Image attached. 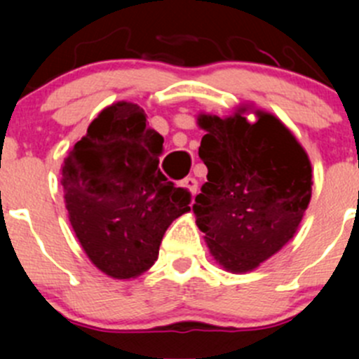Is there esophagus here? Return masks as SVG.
<instances>
[{
	"label": "esophagus",
	"instance_id": "1",
	"mask_svg": "<svg viewBox=\"0 0 359 359\" xmlns=\"http://www.w3.org/2000/svg\"><path fill=\"white\" fill-rule=\"evenodd\" d=\"M182 187H186V189L189 191L191 196H194V194L198 193V182L194 177H186V179L182 180Z\"/></svg>",
	"mask_w": 359,
	"mask_h": 359
}]
</instances>
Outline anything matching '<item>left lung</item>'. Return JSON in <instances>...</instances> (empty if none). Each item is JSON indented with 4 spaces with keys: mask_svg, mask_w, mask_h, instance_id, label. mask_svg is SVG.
Returning a JSON list of instances; mask_svg holds the SVG:
<instances>
[{
    "mask_svg": "<svg viewBox=\"0 0 359 359\" xmlns=\"http://www.w3.org/2000/svg\"><path fill=\"white\" fill-rule=\"evenodd\" d=\"M240 107L227 118L198 114L208 168L193 212L210 253L231 273L257 269L295 236L313 193L306 149L281 119Z\"/></svg>",
    "mask_w": 359,
    "mask_h": 359,
    "instance_id": "1",
    "label": "left lung"
}]
</instances>
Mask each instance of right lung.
I'll use <instances>...</instances> for the list:
<instances>
[{
	"mask_svg": "<svg viewBox=\"0 0 359 359\" xmlns=\"http://www.w3.org/2000/svg\"><path fill=\"white\" fill-rule=\"evenodd\" d=\"M163 137L146 112L126 100L90 123L62 163L69 222L88 259L104 274L130 280L158 259L170 224L191 210V194L159 170Z\"/></svg>",
	"mask_w": 359,
	"mask_h": 359,
	"instance_id": "1",
	"label": "right lung"
}]
</instances>
